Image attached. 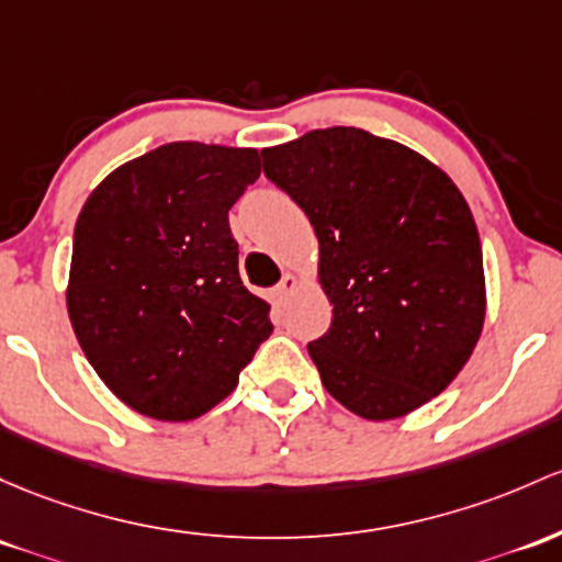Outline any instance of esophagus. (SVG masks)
<instances>
[{"instance_id": "obj_1", "label": "esophagus", "mask_w": 562, "mask_h": 562, "mask_svg": "<svg viewBox=\"0 0 562 562\" xmlns=\"http://www.w3.org/2000/svg\"><path fill=\"white\" fill-rule=\"evenodd\" d=\"M295 285H299V282H295L293 274H282V280L277 282V288H274V299L277 301H285L288 293H291Z\"/></svg>"}]
</instances>
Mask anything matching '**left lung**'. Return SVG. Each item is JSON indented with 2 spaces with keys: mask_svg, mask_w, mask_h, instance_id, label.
Returning a JSON list of instances; mask_svg holds the SVG:
<instances>
[{
  "mask_svg": "<svg viewBox=\"0 0 562 562\" xmlns=\"http://www.w3.org/2000/svg\"><path fill=\"white\" fill-rule=\"evenodd\" d=\"M261 157L319 239L333 323L310 355L325 390L371 422L422 408L467 366L485 319L483 248L461 191L360 127L312 131Z\"/></svg>",
  "mask_w": 562,
  "mask_h": 562,
  "instance_id": "8db88e82",
  "label": "left lung"
}]
</instances>
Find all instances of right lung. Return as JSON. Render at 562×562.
<instances>
[{
	"label": "right lung",
	"mask_w": 562,
	"mask_h": 562,
	"mask_svg": "<svg viewBox=\"0 0 562 562\" xmlns=\"http://www.w3.org/2000/svg\"><path fill=\"white\" fill-rule=\"evenodd\" d=\"M256 149L176 140L98 183L74 226L66 306L103 384L133 411L189 422L232 394L269 338L239 280L229 211Z\"/></svg>",
	"instance_id": "right-lung-1"
}]
</instances>
